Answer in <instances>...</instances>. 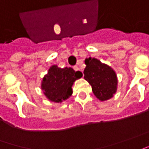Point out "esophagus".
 <instances>
[{"instance_id": "esophagus-1", "label": "esophagus", "mask_w": 149, "mask_h": 149, "mask_svg": "<svg viewBox=\"0 0 149 149\" xmlns=\"http://www.w3.org/2000/svg\"><path fill=\"white\" fill-rule=\"evenodd\" d=\"M73 69H74L75 71H80V68H79L78 66H74L73 67ZM83 73V72H82Z\"/></svg>"}]
</instances>
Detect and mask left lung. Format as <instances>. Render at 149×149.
Segmentation results:
<instances>
[{
	"label": "left lung",
	"mask_w": 149,
	"mask_h": 149,
	"mask_svg": "<svg viewBox=\"0 0 149 149\" xmlns=\"http://www.w3.org/2000/svg\"><path fill=\"white\" fill-rule=\"evenodd\" d=\"M84 79L91 86L92 91L100 101H106L113 98L117 90L116 72L108 64L95 58L85 59Z\"/></svg>",
	"instance_id": "8db88e82"
}]
</instances>
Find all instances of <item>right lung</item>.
I'll list each match as a JSON object with an SVG mask.
<instances>
[{
  "instance_id": "add662e5",
  "label": "right lung",
  "mask_w": 149,
  "mask_h": 149,
  "mask_svg": "<svg viewBox=\"0 0 149 149\" xmlns=\"http://www.w3.org/2000/svg\"><path fill=\"white\" fill-rule=\"evenodd\" d=\"M82 77L81 72H75L72 68H60L52 65L42 78L40 88L45 96L51 102L62 103L72 95L75 81Z\"/></svg>"
}]
</instances>
